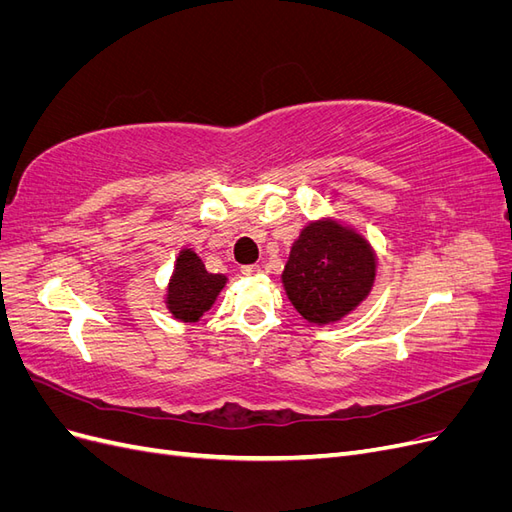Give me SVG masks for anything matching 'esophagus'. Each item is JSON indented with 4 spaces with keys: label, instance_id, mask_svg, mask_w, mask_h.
Here are the masks:
<instances>
[{
    "label": "esophagus",
    "instance_id": "1",
    "mask_svg": "<svg viewBox=\"0 0 512 512\" xmlns=\"http://www.w3.org/2000/svg\"><path fill=\"white\" fill-rule=\"evenodd\" d=\"M241 273L243 275H256V273H260V265H243Z\"/></svg>",
    "mask_w": 512,
    "mask_h": 512
}]
</instances>
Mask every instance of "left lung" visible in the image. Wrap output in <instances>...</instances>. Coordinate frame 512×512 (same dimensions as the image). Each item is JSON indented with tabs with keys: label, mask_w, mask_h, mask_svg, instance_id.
Masks as SVG:
<instances>
[{
	"label": "left lung",
	"mask_w": 512,
	"mask_h": 512,
	"mask_svg": "<svg viewBox=\"0 0 512 512\" xmlns=\"http://www.w3.org/2000/svg\"><path fill=\"white\" fill-rule=\"evenodd\" d=\"M376 256L352 228L335 220L307 224L282 273L288 299L316 324L342 320L374 286Z\"/></svg>",
	"instance_id": "obj_1"
}]
</instances>
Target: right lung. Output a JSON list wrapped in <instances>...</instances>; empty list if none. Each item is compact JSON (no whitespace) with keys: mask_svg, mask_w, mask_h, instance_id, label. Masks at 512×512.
I'll return each instance as SVG.
<instances>
[{"mask_svg":"<svg viewBox=\"0 0 512 512\" xmlns=\"http://www.w3.org/2000/svg\"><path fill=\"white\" fill-rule=\"evenodd\" d=\"M224 284L226 277L209 273L196 252L181 250L173 280L168 284L166 307L183 322H198L218 299Z\"/></svg>","mask_w":512,"mask_h":512,"instance_id":"obj_1","label":"right lung"}]
</instances>
